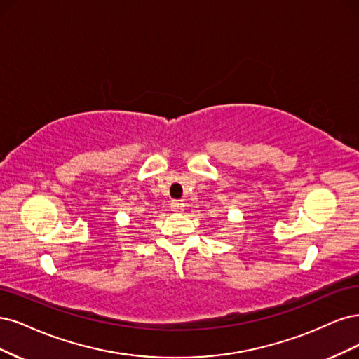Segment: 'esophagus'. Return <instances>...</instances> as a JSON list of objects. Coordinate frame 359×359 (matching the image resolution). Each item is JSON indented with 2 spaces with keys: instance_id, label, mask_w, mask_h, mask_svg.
<instances>
[{
  "instance_id": "1",
  "label": "esophagus",
  "mask_w": 359,
  "mask_h": 359,
  "mask_svg": "<svg viewBox=\"0 0 359 359\" xmlns=\"http://www.w3.org/2000/svg\"><path fill=\"white\" fill-rule=\"evenodd\" d=\"M184 209V204L182 201H172L171 203V210L172 212H182Z\"/></svg>"
}]
</instances>
